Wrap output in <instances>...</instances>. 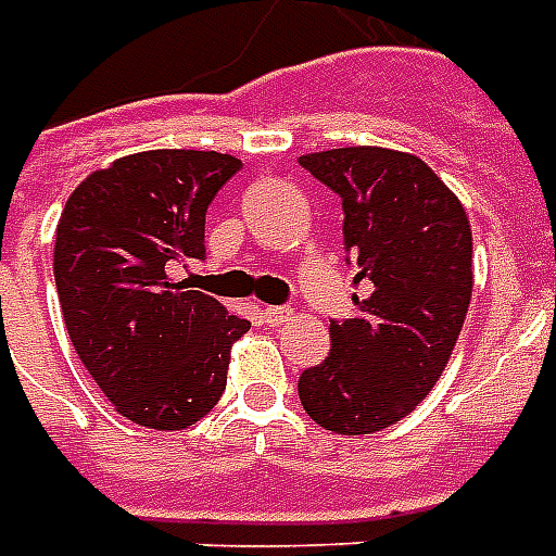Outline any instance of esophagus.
<instances>
[{"label":"esophagus","mask_w":556,"mask_h":556,"mask_svg":"<svg viewBox=\"0 0 556 556\" xmlns=\"http://www.w3.org/2000/svg\"><path fill=\"white\" fill-rule=\"evenodd\" d=\"M262 318H265L267 327H282V324L294 320V309H289V306H265Z\"/></svg>","instance_id":"34e87169"}]
</instances>
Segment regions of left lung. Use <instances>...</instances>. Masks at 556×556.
I'll return each instance as SVG.
<instances>
[{"mask_svg":"<svg viewBox=\"0 0 556 556\" xmlns=\"http://www.w3.org/2000/svg\"><path fill=\"white\" fill-rule=\"evenodd\" d=\"M300 164L341 197L344 250L368 286L351 318L330 320L332 351L300 374V404L332 433H377L445 371L471 300V226L447 185L406 152L341 147Z\"/></svg>","mask_w":556,"mask_h":556,"instance_id":"1","label":"left lung"}]
</instances>
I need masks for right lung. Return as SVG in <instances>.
Wrapping results in <instances>:
<instances>
[{"label": "right lung", "instance_id": "obj_1", "mask_svg": "<svg viewBox=\"0 0 556 556\" xmlns=\"http://www.w3.org/2000/svg\"><path fill=\"white\" fill-rule=\"evenodd\" d=\"M238 170L224 152H135L90 174L61 212L55 289L70 341L135 425L182 430L215 409L229 348L250 330L170 279L205 256V208Z\"/></svg>", "mask_w": 556, "mask_h": 556}]
</instances>
